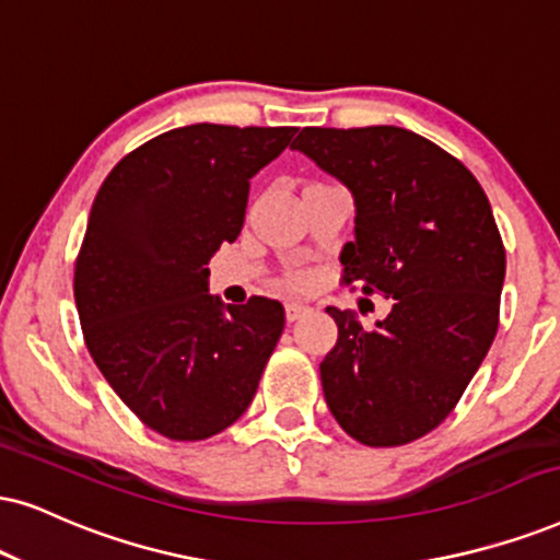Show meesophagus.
<instances>
[{
	"label": "esophagus",
	"instance_id": "esophagus-1",
	"mask_svg": "<svg viewBox=\"0 0 560 560\" xmlns=\"http://www.w3.org/2000/svg\"><path fill=\"white\" fill-rule=\"evenodd\" d=\"M284 310H287V320L294 323V320H300V317H304V315L310 313V304L296 302V300H289V302L284 304Z\"/></svg>",
	"mask_w": 560,
	"mask_h": 560
}]
</instances>
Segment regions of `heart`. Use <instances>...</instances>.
<instances>
[{
  "label": "heart",
  "instance_id": "obj_1",
  "mask_svg": "<svg viewBox=\"0 0 560 560\" xmlns=\"http://www.w3.org/2000/svg\"><path fill=\"white\" fill-rule=\"evenodd\" d=\"M296 284H304V279L300 276V279H296Z\"/></svg>",
  "mask_w": 560,
  "mask_h": 560
}]
</instances>
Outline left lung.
I'll return each instance as SVG.
<instances>
[{
	"instance_id": "obj_1",
	"label": "left lung",
	"mask_w": 560,
	"mask_h": 560,
	"mask_svg": "<svg viewBox=\"0 0 560 560\" xmlns=\"http://www.w3.org/2000/svg\"><path fill=\"white\" fill-rule=\"evenodd\" d=\"M292 150L353 196L343 279L393 300L374 330L328 307L325 402L357 442H413L447 419L497 336L506 253L491 203L463 162L398 126H307Z\"/></svg>"
}]
</instances>
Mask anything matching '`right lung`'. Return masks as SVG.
Returning a JSON list of instances; mask_svg holds the SVG:
<instances>
[{"label": "right lung", "mask_w": 560, "mask_h": 560, "mask_svg": "<svg viewBox=\"0 0 560 560\" xmlns=\"http://www.w3.org/2000/svg\"><path fill=\"white\" fill-rule=\"evenodd\" d=\"M292 126L194 124L118 162L97 190L74 266V302L97 370L147 427L196 442L250 406L284 307L209 294V258L235 243L250 178Z\"/></svg>", "instance_id": "add662e5"}]
</instances>
